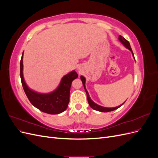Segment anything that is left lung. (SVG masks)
<instances>
[{
  "label": "left lung",
  "instance_id": "left-lung-1",
  "mask_svg": "<svg viewBox=\"0 0 158 158\" xmlns=\"http://www.w3.org/2000/svg\"><path fill=\"white\" fill-rule=\"evenodd\" d=\"M118 40L119 41H120L121 44L125 46L127 49H128V50H130L132 52V55L134 57V59H135V56H134V54H133V52L132 51V49L131 47V45L130 44H129V42L125 40V38H124L123 37H122L121 35H119L118 36ZM80 79L81 80H82V84H83V85H84V89L85 91V93H86V95H87V98H88V103L89 105V106L92 107L93 109L94 110H96V111H100V112H109V111H114V110H115L118 108H119L120 107H121L125 103V102H124L123 104L120 105V106H118L117 107H103V106H99V105L95 103L94 102H93V100L91 99V98L89 97V93L86 89V88H85V78L84 77V76H80Z\"/></svg>",
  "mask_w": 158,
  "mask_h": 158
}]
</instances>
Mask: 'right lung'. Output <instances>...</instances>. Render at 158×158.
Wrapping results in <instances>:
<instances>
[{
	"label": "right lung",
	"mask_w": 158,
	"mask_h": 158,
	"mask_svg": "<svg viewBox=\"0 0 158 158\" xmlns=\"http://www.w3.org/2000/svg\"><path fill=\"white\" fill-rule=\"evenodd\" d=\"M23 52L20 60V78L23 88L31 103L41 111L51 114H56L64 111L69 103L72 82L78 78V74L75 70H73L64 75L57 88L51 92H37L29 88L23 78Z\"/></svg>",
	"instance_id": "1"
}]
</instances>
